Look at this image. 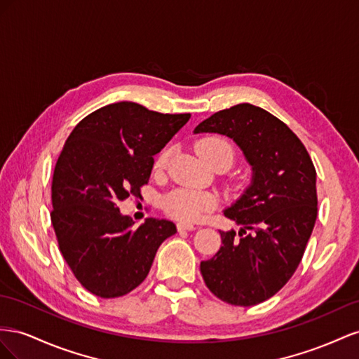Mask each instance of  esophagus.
<instances>
[{
    "label": "esophagus",
    "mask_w": 359,
    "mask_h": 359,
    "mask_svg": "<svg viewBox=\"0 0 359 359\" xmlns=\"http://www.w3.org/2000/svg\"><path fill=\"white\" fill-rule=\"evenodd\" d=\"M177 230L179 231H192V230H196V225L194 224H189V222H179L177 224Z\"/></svg>",
    "instance_id": "obj_1"
}]
</instances>
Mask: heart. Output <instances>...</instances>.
<instances>
[{
  "instance_id": "obj_1",
  "label": "heart",
  "mask_w": 359,
  "mask_h": 359,
  "mask_svg": "<svg viewBox=\"0 0 359 359\" xmlns=\"http://www.w3.org/2000/svg\"><path fill=\"white\" fill-rule=\"evenodd\" d=\"M198 155L206 161L209 165L218 161H225L231 165V162L236 156L233 141L222 135H208L200 138L196 144ZM170 158V150L162 149L153 162V168L156 171L163 170ZM218 206V198L213 192L189 189V188H177L168 192L162 198V209L165 210L168 217L179 221H197L204 213L213 210Z\"/></svg>"
}]
</instances>
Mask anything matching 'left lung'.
<instances>
[{"label": "left lung", "mask_w": 359, "mask_h": 359, "mask_svg": "<svg viewBox=\"0 0 359 359\" xmlns=\"http://www.w3.org/2000/svg\"><path fill=\"white\" fill-rule=\"evenodd\" d=\"M196 134L236 141L252 167V182L224 212L242 229L219 231L222 245L200 271L221 301L257 305L281 290L302 260L317 218L316 168L302 141L271 112L239 104L215 112Z\"/></svg>", "instance_id": "1"}]
</instances>
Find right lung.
<instances>
[{
	"mask_svg": "<svg viewBox=\"0 0 359 359\" xmlns=\"http://www.w3.org/2000/svg\"><path fill=\"white\" fill-rule=\"evenodd\" d=\"M189 117L118 102L81 120L61 150L50 187V221L70 271L99 298H118L138 287L159 245L177 231L171 221L155 218L134 229L117 204L141 196L153 156Z\"/></svg>",
	"mask_w": 359,
	"mask_h": 359,
	"instance_id": "add662e5",
	"label": "right lung"
}]
</instances>
